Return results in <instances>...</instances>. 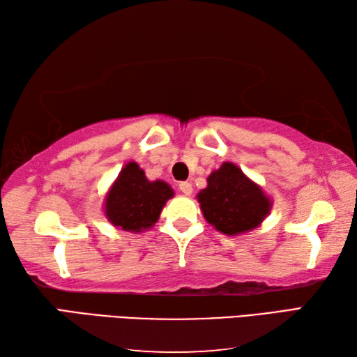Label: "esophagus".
<instances>
[{"mask_svg": "<svg viewBox=\"0 0 357 357\" xmlns=\"http://www.w3.org/2000/svg\"><path fill=\"white\" fill-rule=\"evenodd\" d=\"M178 189H180V191L183 192L185 195H191V194H192V185L189 183V181H180Z\"/></svg>", "mask_w": 357, "mask_h": 357, "instance_id": "34e87169", "label": "esophagus"}]
</instances>
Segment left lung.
<instances>
[{"instance_id":"1","label":"left lung","mask_w":357,"mask_h":357,"mask_svg":"<svg viewBox=\"0 0 357 357\" xmlns=\"http://www.w3.org/2000/svg\"><path fill=\"white\" fill-rule=\"evenodd\" d=\"M208 186L197 194L206 222L227 236L252 231L270 214L273 202L237 165L225 162L209 174Z\"/></svg>"}]
</instances>
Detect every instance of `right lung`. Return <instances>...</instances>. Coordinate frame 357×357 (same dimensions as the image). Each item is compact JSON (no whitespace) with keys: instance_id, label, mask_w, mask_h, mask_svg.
Instances as JSON below:
<instances>
[{"instance_id":"obj_1","label":"right lung","mask_w":357,"mask_h":357,"mask_svg":"<svg viewBox=\"0 0 357 357\" xmlns=\"http://www.w3.org/2000/svg\"><path fill=\"white\" fill-rule=\"evenodd\" d=\"M174 189L163 180L151 181L135 162H129L109 188L105 215L115 228L143 232L154 227Z\"/></svg>"}]
</instances>
